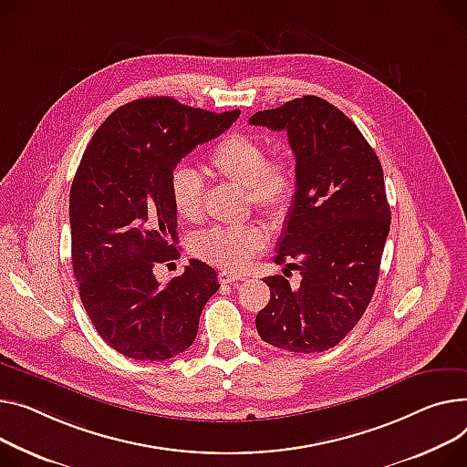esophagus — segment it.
<instances>
[{
    "mask_svg": "<svg viewBox=\"0 0 467 467\" xmlns=\"http://www.w3.org/2000/svg\"><path fill=\"white\" fill-rule=\"evenodd\" d=\"M217 279H220L222 284H234V282H240V279H244L242 274H233L229 270H222L220 274H217Z\"/></svg>",
    "mask_w": 467,
    "mask_h": 467,
    "instance_id": "obj_1",
    "label": "esophagus"
}]
</instances>
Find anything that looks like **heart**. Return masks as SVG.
Here are the masks:
<instances>
[{
	"label": "heart",
	"mask_w": 467,
	"mask_h": 467,
	"mask_svg": "<svg viewBox=\"0 0 467 467\" xmlns=\"http://www.w3.org/2000/svg\"><path fill=\"white\" fill-rule=\"evenodd\" d=\"M210 171L227 182L245 188L250 202L272 222L289 215L296 199V176L285 155L268 160L261 139L245 133H227L217 140L208 155ZM169 192L174 210L183 220L195 222L202 215L204 183L201 176L185 165L172 169ZM266 242L257 225L215 227L199 234L193 242L195 254L215 266L242 270Z\"/></svg>",
	"instance_id": "heart-1"
}]
</instances>
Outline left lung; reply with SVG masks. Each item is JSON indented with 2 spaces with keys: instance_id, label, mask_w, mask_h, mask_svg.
Listing matches in <instances>:
<instances>
[{
  "instance_id": "obj_1",
  "label": "left lung",
  "mask_w": 467,
  "mask_h": 467,
  "mask_svg": "<svg viewBox=\"0 0 467 467\" xmlns=\"http://www.w3.org/2000/svg\"><path fill=\"white\" fill-rule=\"evenodd\" d=\"M250 123L287 131L296 160V199L274 263L296 268L300 285L265 277L270 300L257 332L284 351L321 353L355 328L374 296L390 229L383 167L355 123L316 96L255 112Z\"/></svg>"
}]
</instances>
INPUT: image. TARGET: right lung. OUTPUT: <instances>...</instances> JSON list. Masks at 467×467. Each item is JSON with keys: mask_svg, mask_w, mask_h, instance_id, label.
I'll use <instances>...</instances> for the list:
<instances>
[{"mask_svg": "<svg viewBox=\"0 0 467 467\" xmlns=\"http://www.w3.org/2000/svg\"><path fill=\"white\" fill-rule=\"evenodd\" d=\"M240 110L208 112L172 98L116 109L91 137L69 195L71 257L80 300L103 341L135 360L188 349L217 274L192 259L161 285L155 265L178 259L172 169L227 131Z\"/></svg>", "mask_w": 467, "mask_h": 467, "instance_id": "1", "label": "right lung"}]
</instances>
